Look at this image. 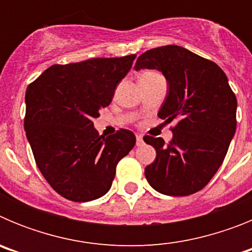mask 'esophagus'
Returning a JSON list of instances; mask_svg holds the SVG:
<instances>
[{
	"label": "esophagus",
	"mask_w": 252,
	"mask_h": 252,
	"mask_svg": "<svg viewBox=\"0 0 252 252\" xmlns=\"http://www.w3.org/2000/svg\"><path fill=\"white\" fill-rule=\"evenodd\" d=\"M136 145L137 146L144 145V140H142L141 135H136Z\"/></svg>",
	"instance_id": "esophagus-1"
}]
</instances>
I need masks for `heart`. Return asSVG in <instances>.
Here are the masks:
<instances>
[{"mask_svg":"<svg viewBox=\"0 0 252 252\" xmlns=\"http://www.w3.org/2000/svg\"><path fill=\"white\" fill-rule=\"evenodd\" d=\"M154 74H158V73H155V72H146V73H144V74H142L141 77H144V75H154Z\"/></svg>","mask_w":252,"mask_h":252,"instance_id":"obj_1","label":"heart"}]
</instances>
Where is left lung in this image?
Masks as SVG:
<instances>
[{"instance_id":"left-lung-1","label":"left lung","mask_w":252,"mask_h":252,"mask_svg":"<svg viewBox=\"0 0 252 252\" xmlns=\"http://www.w3.org/2000/svg\"><path fill=\"white\" fill-rule=\"evenodd\" d=\"M158 69L168 81V95L160 119L177 121L169 144L145 136L157 158L145 168L155 190L166 195H189L203 189L226 157L236 131V101L227 77L215 62L178 45L145 51L135 69Z\"/></svg>"}]
</instances>
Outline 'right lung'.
<instances>
[{
	"mask_svg": "<svg viewBox=\"0 0 252 252\" xmlns=\"http://www.w3.org/2000/svg\"><path fill=\"white\" fill-rule=\"evenodd\" d=\"M136 58H93L54 64L26 90V131L35 161L50 187L73 202L110 190L116 166L136 144L130 130L99 136L93 119L112 101Z\"/></svg>",
	"mask_w": 252,
	"mask_h": 252,
	"instance_id": "obj_1",
	"label": "right lung"
}]
</instances>
